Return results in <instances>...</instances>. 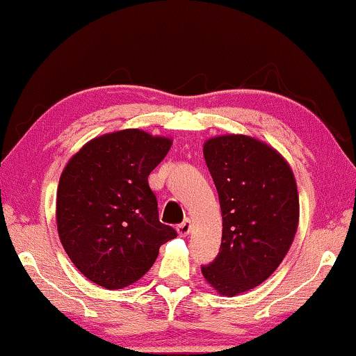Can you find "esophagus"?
<instances>
[{
  "label": "esophagus",
  "instance_id": "1",
  "mask_svg": "<svg viewBox=\"0 0 356 356\" xmlns=\"http://www.w3.org/2000/svg\"><path fill=\"white\" fill-rule=\"evenodd\" d=\"M191 227H193V222H191L189 218H186L181 224H178L177 231L179 235H181V237H184V235H188L191 232Z\"/></svg>",
  "mask_w": 356,
  "mask_h": 356
}]
</instances>
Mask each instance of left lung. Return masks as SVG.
Instances as JSON below:
<instances>
[{
  "mask_svg": "<svg viewBox=\"0 0 356 356\" xmlns=\"http://www.w3.org/2000/svg\"><path fill=\"white\" fill-rule=\"evenodd\" d=\"M204 157L220 197L222 238L202 273L232 298L261 285L286 256L299 222L298 186L282 154L247 135L210 138Z\"/></svg>",
  "mask_w": 356,
  "mask_h": 356,
  "instance_id": "8db88e82",
  "label": "left lung"
}]
</instances>
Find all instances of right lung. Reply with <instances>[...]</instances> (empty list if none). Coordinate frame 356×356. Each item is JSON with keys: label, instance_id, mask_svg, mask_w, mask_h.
Segmentation results:
<instances>
[{"label": "right lung", "instance_id": "1", "mask_svg": "<svg viewBox=\"0 0 356 356\" xmlns=\"http://www.w3.org/2000/svg\"><path fill=\"white\" fill-rule=\"evenodd\" d=\"M172 146L165 136L125 129L90 140L71 157L57 191V229L81 273L121 289L151 269L161 245L177 237L159 221L147 177Z\"/></svg>", "mask_w": 356, "mask_h": 356}]
</instances>
